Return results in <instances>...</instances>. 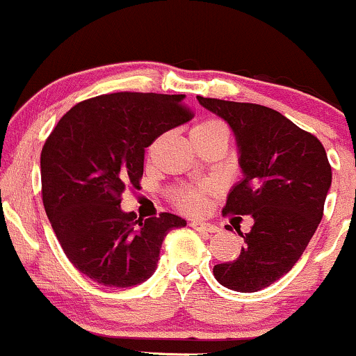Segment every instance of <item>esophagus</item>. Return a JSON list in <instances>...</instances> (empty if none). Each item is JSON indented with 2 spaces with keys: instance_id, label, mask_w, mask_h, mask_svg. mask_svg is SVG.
<instances>
[{
  "instance_id": "esophagus-1",
  "label": "esophagus",
  "mask_w": 356,
  "mask_h": 356,
  "mask_svg": "<svg viewBox=\"0 0 356 356\" xmlns=\"http://www.w3.org/2000/svg\"><path fill=\"white\" fill-rule=\"evenodd\" d=\"M190 227L197 232H203V234H215V232H218L217 225H213V223H207V222L193 220L190 223Z\"/></svg>"
}]
</instances>
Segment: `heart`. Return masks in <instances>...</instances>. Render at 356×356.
I'll list each match as a JSON object with an SVG mask.
<instances>
[{
    "instance_id": "heart-1",
    "label": "heart",
    "mask_w": 356,
    "mask_h": 356,
    "mask_svg": "<svg viewBox=\"0 0 356 356\" xmlns=\"http://www.w3.org/2000/svg\"><path fill=\"white\" fill-rule=\"evenodd\" d=\"M227 134V127L218 119H205L200 121L198 124L193 126L191 134ZM175 207L186 213H200L205 209V188H193V186H186V188L173 190L171 193Z\"/></svg>"
}]
</instances>
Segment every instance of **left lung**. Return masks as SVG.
Returning a JSON list of instances; mask_svg holds the SVG:
<instances>
[{"label": "left lung", "instance_id": "8db88e82", "mask_svg": "<svg viewBox=\"0 0 356 356\" xmlns=\"http://www.w3.org/2000/svg\"><path fill=\"white\" fill-rule=\"evenodd\" d=\"M205 109L229 122L237 139L243 179L223 215H252L245 245L232 262L213 267L222 286L255 293L289 273L316 232L331 186L321 141L270 107L197 95Z\"/></svg>", "mask_w": 356, "mask_h": 356}]
</instances>
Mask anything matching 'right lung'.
<instances>
[{"mask_svg": "<svg viewBox=\"0 0 356 356\" xmlns=\"http://www.w3.org/2000/svg\"><path fill=\"white\" fill-rule=\"evenodd\" d=\"M185 95L115 92L75 104L40 154L42 200L75 269L109 287H131L156 269L163 238L186 222L173 213L136 218L121 210L138 188L145 149L193 118Z\"/></svg>", "mask_w": 356, "mask_h": 356, "instance_id": "right-lung-1", "label": "right lung"}]
</instances>
